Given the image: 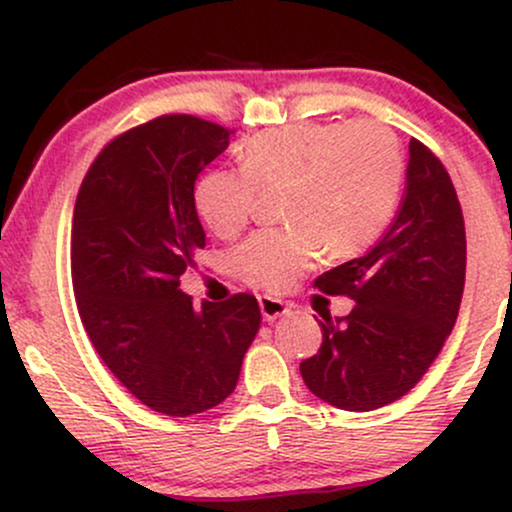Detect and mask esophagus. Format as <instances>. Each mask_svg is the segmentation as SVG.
<instances>
[{
	"mask_svg": "<svg viewBox=\"0 0 512 512\" xmlns=\"http://www.w3.org/2000/svg\"><path fill=\"white\" fill-rule=\"evenodd\" d=\"M260 310H262V317L267 322H276L279 317H284L289 313V305L284 301H279V298H272V296H260Z\"/></svg>",
	"mask_w": 512,
	"mask_h": 512,
	"instance_id": "1",
	"label": "esophagus"
}]
</instances>
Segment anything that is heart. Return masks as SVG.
I'll list each match as a JSON object with an SVG mask.
<instances>
[{
  "instance_id": "obj_1",
  "label": "heart",
  "mask_w": 512,
  "mask_h": 512,
  "mask_svg": "<svg viewBox=\"0 0 512 512\" xmlns=\"http://www.w3.org/2000/svg\"><path fill=\"white\" fill-rule=\"evenodd\" d=\"M243 168H216L195 187V209L211 231L233 238L252 219L260 190L284 187L289 228L257 231L231 252L245 284L281 291L322 252L368 250L395 216L404 156L395 132L375 120L298 122L255 134Z\"/></svg>"
}]
</instances>
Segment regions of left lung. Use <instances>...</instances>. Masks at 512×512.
Returning <instances> with one entry per match:
<instances>
[{"instance_id": "left-lung-1", "label": "left lung", "mask_w": 512, "mask_h": 512, "mask_svg": "<svg viewBox=\"0 0 512 512\" xmlns=\"http://www.w3.org/2000/svg\"><path fill=\"white\" fill-rule=\"evenodd\" d=\"M467 269V238L443 163L411 139L402 207L363 257L315 286L354 298L346 317H325L322 346L301 363L308 390L344 411H373L424 378L455 327Z\"/></svg>"}]
</instances>
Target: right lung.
Wrapping results in <instances>:
<instances>
[{"instance_id": "add662e5", "label": "right lung", "mask_w": 512, "mask_h": 512, "mask_svg": "<svg viewBox=\"0 0 512 512\" xmlns=\"http://www.w3.org/2000/svg\"><path fill=\"white\" fill-rule=\"evenodd\" d=\"M231 134L192 115L129 129L98 154L74 204L81 322L115 378L158 414L192 416L221 404L260 330L250 293L197 310L180 291V276L207 245L195 182Z\"/></svg>"}]
</instances>
